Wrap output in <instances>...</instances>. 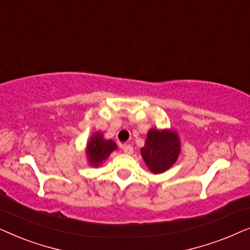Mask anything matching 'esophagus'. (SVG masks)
<instances>
[{"label":"esophagus","instance_id":"esophagus-1","mask_svg":"<svg viewBox=\"0 0 250 250\" xmlns=\"http://www.w3.org/2000/svg\"><path fill=\"white\" fill-rule=\"evenodd\" d=\"M123 151H124L126 155H132V153H133V146L131 145H124V146H123Z\"/></svg>","mask_w":250,"mask_h":250}]
</instances>
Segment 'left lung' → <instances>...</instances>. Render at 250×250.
Masks as SVG:
<instances>
[{
    "mask_svg": "<svg viewBox=\"0 0 250 250\" xmlns=\"http://www.w3.org/2000/svg\"><path fill=\"white\" fill-rule=\"evenodd\" d=\"M141 156L152 174H162L176 163L181 152V140L172 128H150Z\"/></svg>",
    "mask_w": 250,
    "mask_h": 250,
    "instance_id": "left-lung-1",
    "label": "left lung"
}]
</instances>
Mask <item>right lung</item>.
<instances>
[{"instance_id": "add662e5", "label": "right lung", "mask_w": 250, "mask_h": 250, "mask_svg": "<svg viewBox=\"0 0 250 250\" xmlns=\"http://www.w3.org/2000/svg\"><path fill=\"white\" fill-rule=\"evenodd\" d=\"M117 145L112 140H105L104 134L100 131L94 132L90 136L85 146V153H86V160L88 165L92 167L101 166L110 153L117 150Z\"/></svg>"}]
</instances>
